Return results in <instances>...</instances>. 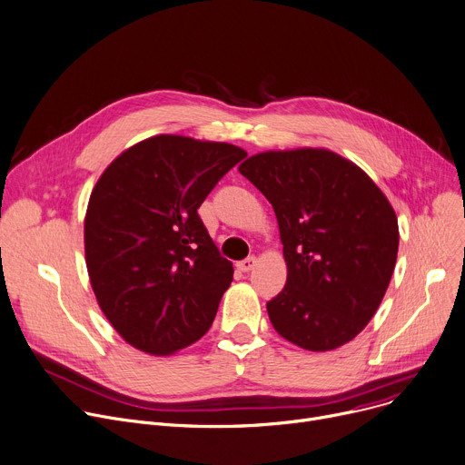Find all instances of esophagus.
I'll list each match as a JSON object with an SVG mask.
<instances>
[{
    "mask_svg": "<svg viewBox=\"0 0 465 465\" xmlns=\"http://www.w3.org/2000/svg\"><path fill=\"white\" fill-rule=\"evenodd\" d=\"M256 256H249V258H244V260H241L239 263H237V269L239 271H242V272H249V271H252L254 269V265H256Z\"/></svg>",
    "mask_w": 465,
    "mask_h": 465,
    "instance_id": "obj_1",
    "label": "esophagus"
}]
</instances>
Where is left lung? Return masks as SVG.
<instances>
[{
	"label": "left lung",
	"instance_id": "1",
	"mask_svg": "<svg viewBox=\"0 0 465 465\" xmlns=\"http://www.w3.org/2000/svg\"><path fill=\"white\" fill-rule=\"evenodd\" d=\"M239 172L274 209L288 281L267 302L274 331L308 351L353 340L372 320L398 254V221L359 166L327 149L267 151Z\"/></svg>",
	"mask_w": 465,
	"mask_h": 465
}]
</instances>
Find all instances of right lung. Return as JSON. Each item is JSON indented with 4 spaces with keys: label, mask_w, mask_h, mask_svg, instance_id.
<instances>
[{
    "label": "right lung",
    "mask_w": 465,
    "mask_h": 465,
    "mask_svg": "<svg viewBox=\"0 0 465 465\" xmlns=\"http://www.w3.org/2000/svg\"><path fill=\"white\" fill-rule=\"evenodd\" d=\"M244 157L230 143L161 134L121 153L97 181L84 223L87 272L131 346L170 355L209 331L233 267L198 209Z\"/></svg>",
    "instance_id": "1"
}]
</instances>
